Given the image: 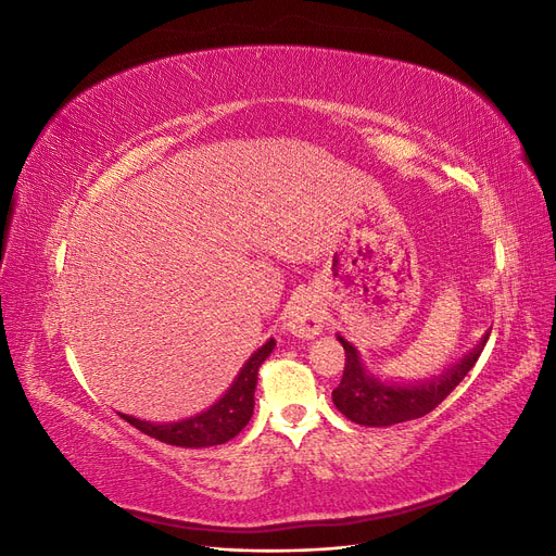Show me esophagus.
Masks as SVG:
<instances>
[{
    "label": "esophagus",
    "mask_w": 556,
    "mask_h": 556,
    "mask_svg": "<svg viewBox=\"0 0 556 556\" xmlns=\"http://www.w3.org/2000/svg\"><path fill=\"white\" fill-rule=\"evenodd\" d=\"M280 319H282L285 333L306 341V339H315L319 329H323L325 311L317 304V299L313 294H296L288 301V306H285Z\"/></svg>",
    "instance_id": "obj_1"
}]
</instances>
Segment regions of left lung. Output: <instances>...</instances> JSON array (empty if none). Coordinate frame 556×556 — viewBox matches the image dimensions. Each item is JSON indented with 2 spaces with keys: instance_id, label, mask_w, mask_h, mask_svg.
Instances as JSON below:
<instances>
[{
  "instance_id": "obj_1",
  "label": "left lung",
  "mask_w": 556,
  "mask_h": 556,
  "mask_svg": "<svg viewBox=\"0 0 556 556\" xmlns=\"http://www.w3.org/2000/svg\"><path fill=\"white\" fill-rule=\"evenodd\" d=\"M336 339L341 341L345 350V371L341 384L331 392L333 406L355 425L392 427L408 422V419L425 417L435 406H441L454 387L476 366L486 339H490V331L482 336L476 348H470L459 362L447 366L439 376L410 382L384 380L371 374L355 345L343 339L341 333H336Z\"/></svg>"
}]
</instances>
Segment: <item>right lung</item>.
Wrapping results in <instances>:
<instances>
[{"mask_svg":"<svg viewBox=\"0 0 556 556\" xmlns=\"http://www.w3.org/2000/svg\"><path fill=\"white\" fill-rule=\"evenodd\" d=\"M276 348V341L268 339L262 348L252 352L250 359L241 366L239 376L233 378L229 390L217 399L213 406L201 410L192 417L178 419V422H146L134 415L117 413L125 422H129L134 429L150 435L160 443L176 445V447H213L231 441L252 417V408H255V387H257V371L262 362L271 355Z\"/></svg>","mask_w":556,"mask_h":556,"instance_id":"1","label":"right lung"}]
</instances>
